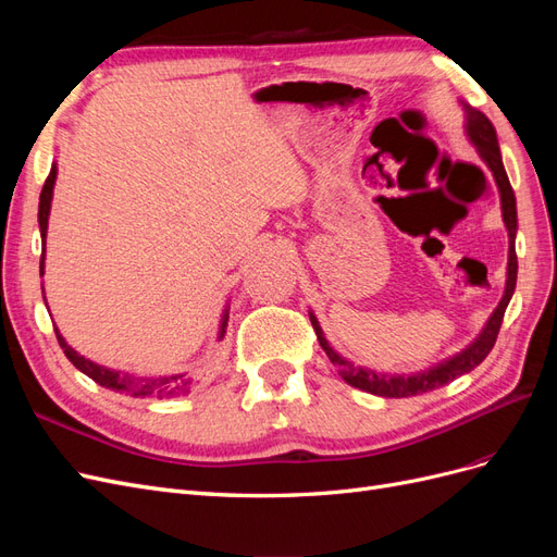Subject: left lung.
<instances>
[{"label": "left lung", "instance_id": "8db88e82", "mask_svg": "<svg viewBox=\"0 0 557 557\" xmlns=\"http://www.w3.org/2000/svg\"><path fill=\"white\" fill-rule=\"evenodd\" d=\"M467 134L469 139L474 141L479 156L483 158V162L491 166V172L497 181V188H499V197H502V215H504V223H507L509 230V272H507V290H504V297L499 301V307L495 309V313L487 320L485 330L481 332L479 339L471 344L469 348H465L458 356L450 358L448 362L440 364L430 369V372L423 374H416V376H385V374H376V372H364V369H358L352 362L344 360L339 352H336L327 339L323 330H320L315 315L311 313V325L315 330V336L320 346L327 352V358L334 367H339V372L344 376L346 383H350L352 387H360V391H367L372 395L379 397H411L418 393H430L434 387L446 385L453 379H458L471 369L479 367L487 352L493 350L495 342H497V334L502 327V320H504V311H507L511 295L516 290V276H518V258H516V230H518V218H516V195L513 188L509 183L507 172H504V164H502V156H499V146H497V132L493 127V123L487 121V117L481 111L474 109H467Z\"/></svg>", "mask_w": 557, "mask_h": 557}]
</instances>
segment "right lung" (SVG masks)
<instances>
[{"label": "right lung", "instance_id": "right-lung-1", "mask_svg": "<svg viewBox=\"0 0 557 557\" xmlns=\"http://www.w3.org/2000/svg\"><path fill=\"white\" fill-rule=\"evenodd\" d=\"M55 164L50 166V174L44 183V190H41V197H39V227H41V242H46V230H48V213H50V199H53V185H55ZM39 269H41V276H44V252H41V262H39ZM225 325H227V315L223 320V327H221V336L225 334ZM55 336H58V344L64 348V356L70 358V362L81 369L83 374L90 376L95 383L104 385V387H111V391L115 393H125L129 397H150V395H158V397H174V395H181V393H188V381L183 379V374L178 376H160V379H134L129 374H121V372H111V369L107 367H99L90 360H86L83 356H78V352L66 346L62 334L55 330Z\"/></svg>", "mask_w": 557, "mask_h": 557}]
</instances>
